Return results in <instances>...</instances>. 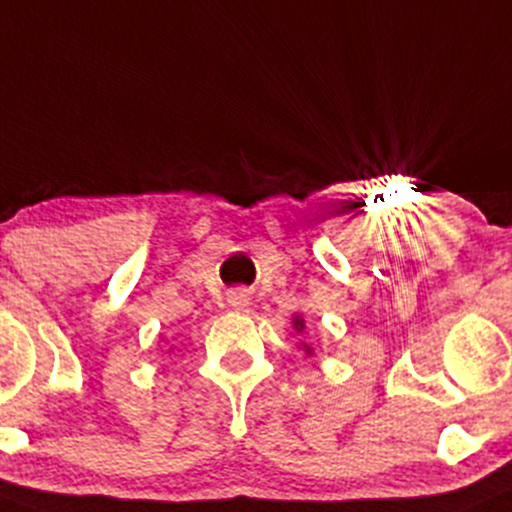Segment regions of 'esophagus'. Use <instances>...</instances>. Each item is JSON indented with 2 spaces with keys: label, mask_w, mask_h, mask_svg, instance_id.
I'll list each match as a JSON object with an SVG mask.
<instances>
[{
  "label": "esophagus",
  "mask_w": 512,
  "mask_h": 512,
  "mask_svg": "<svg viewBox=\"0 0 512 512\" xmlns=\"http://www.w3.org/2000/svg\"><path fill=\"white\" fill-rule=\"evenodd\" d=\"M228 304L233 306V309H245L247 304H250V297H247L245 292H230L228 294Z\"/></svg>",
  "instance_id": "34e87169"
}]
</instances>
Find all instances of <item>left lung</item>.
I'll return each mask as SVG.
<instances>
[{
  "instance_id": "8db88e82",
  "label": "left lung",
  "mask_w": 512,
  "mask_h": 512,
  "mask_svg": "<svg viewBox=\"0 0 512 512\" xmlns=\"http://www.w3.org/2000/svg\"><path fill=\"white\" fill-rule=\"evenodd\" d=\"M294 328H297V331H304V319H299L297 316V319H294ZM306 353H311L309 346H306Z\"/></svg>"
}]
</instances>
